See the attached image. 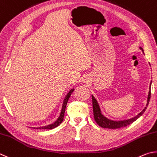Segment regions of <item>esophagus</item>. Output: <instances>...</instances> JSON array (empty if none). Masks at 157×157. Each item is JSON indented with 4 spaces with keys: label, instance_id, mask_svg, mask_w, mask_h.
<instances>
[{
    "label": "esophagus",
    "instance_id": "obj_1",
    "mask_svg": "<svg viewBox=\"0 0 157 157\" xmlns=\"http://www.w3.org/2000/svg\"><path fill=\"white\" fill-rule=\"evenodd\" d=\"M84 83H89V80H88V78H85V79H84Z\"/></svg>",
    "mask_w": 157,
    "mask_h": 157
}]
</instances>
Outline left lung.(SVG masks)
<instances>
[{"instance_id":"1","label":"left lung","mask_w":157,"mask_h":157,"mask_svg":"<svg viewBox=\"0 0 157 157\" xmlns=\"http://www.w3.org/2000/svg\"><path fill=\"white\" fill-rule=\"evenodd\" d=\"M139 48L141 49L142 52H144V49L141 47H139ZM151 84H152V81H151L150 83V87H149V92H148L147 95V100L146 105L144 108L143 110L136 115V117H134L131 119H125V120H121V121H114L109 119L108 118L104 116L101 112V109L99 105H98L97 100L96 99L94 96L92 95V105H93V112H94V119L97 122V124L102 127L103 128H109V129H117L123 127H125V126L130 125L131 123L135 121L136 119H138L141 116V115L144 113L145 109H147V107L149 104L150 99V96H151Z\"/></svg>"}]
</instances>
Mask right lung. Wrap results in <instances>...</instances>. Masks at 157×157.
<instances>
[{
  "mask_svg": "<svg viewBox=\"0 0 157 157\" xmlns=\"http://www.w3.org/2000/svg\"><path fill=\"white\" fill-rule=\"evenodd\" d=\"M74 89H71L69 92L67 93V94H66L65 97L64 98V99H63V102L62 104V108H61V110H60V113L59 114V117L57 118V119L55 121L54 123H51V124H49L48 125H45V126H42V127H37V128H32L33 129H46V130H51V129H53L54 128L57 127V126H59L60 123H62V121H63V118H64V114H65V108H66V105H67V101L69 100V98H70V96L71 94V93L74 92Z\"/></svg>",
  "mask_w": 157,
  "mask_h": 157,
  "instance_id": "1",
  "label": "right lung"
}]
</instances>
